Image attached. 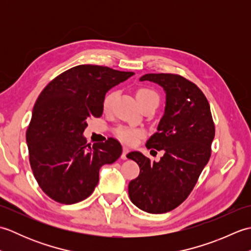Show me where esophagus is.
Here are the masks:
<instances>
[{
    "instance_id": "1",
    "label": "esophagus",
    "mask_w": 251,
    "mask_h": 251,
    "mask_svg": "<svg viewBox=\"0 0 251 251\" xmlns=\"http://www.w3.org/2000/svg\"><path fill=\"white\" fill-rule=\"evenodd\" d=\"M129 152V150L127 148H123V153H122V156H121V158L122 159H127V156H126V154Z\"/></svg>"
}]
</instances>
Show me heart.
Here are the masks:
<instances>
[{"instance_id": "1", "label": "heart", "mask_w": 251, "mask_h": 251, "mask_svg": "<svg viewBox=\"0 0 251 251\" xmlns=\"http://www.w3.org/2000/svg\"><path fill=\"white\" fill-rule=\"evenodd\" d=\"M115 96L116 93H110L105 96L102 103L104 110H108L110 108L115 98ZM136 97L140 105H143L147 102H150V101H155V102L158 103L159 100L158 95L155 90L148 87H141L138 89L136 93ZM145 135L146 131L142 128H137V127L121 126L115 130V136L119 138L121 141L127 143V145H135V143Z\"/></svg>"}]
</instances>
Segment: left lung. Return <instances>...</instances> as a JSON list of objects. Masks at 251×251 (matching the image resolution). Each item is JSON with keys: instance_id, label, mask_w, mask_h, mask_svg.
Masks as SVG:
<instances>
[{"instance_id": "left-lung-1", "label": "left lung", "mask_w": 251, "mask_h": 251, "mask_svg": "<svg viewBox=\"0 0 251 251\" xmlns=\"http://www.w3.org/2000/svg\"><path fill=\"white\" fill-rule=\"evenodd\" d=\"M140 81L157 83L166 93V105L157 132L147 141L148 149L164 150L159 162L140 152L127 157L140 174L128 185L132 204L150 214H164L184 201L211 155L215 124L201 90L179 74L150 73Z\"/></svg>"}]
</instances>
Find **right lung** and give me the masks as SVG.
I'll return each mask as SVG.
<instances>
[{"label":"right lung","instance_id":"right-lung-1","mask_svg":"<svg viewBox=\"0 0 251 251\" xmlns=\"http://www.w3.org/2000/svg\"><path fill=\"white\" fill-rule=\"evenodd\" d=\"M134 74L81 65L42 90L25 139L34 178L51 200L71 205L87 199L98 184L100 167L121 156L122 146L114 138L90 147L83 131L88 119L102 115L106 92Z\"/></svg>","mask_w":251,"mask_h":251}]
</instances>
